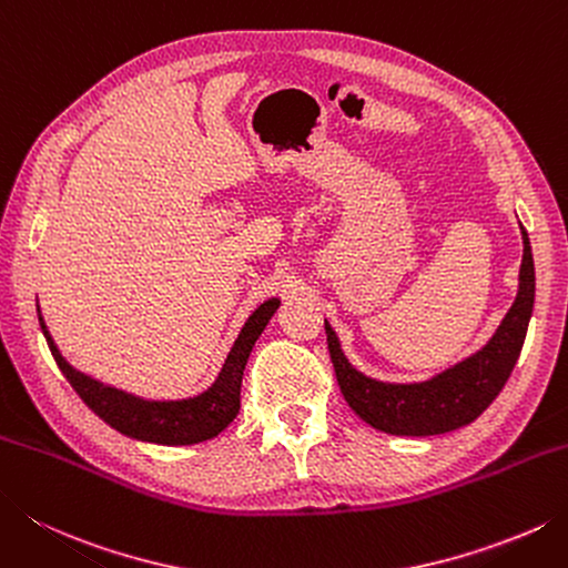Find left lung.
<instances>
[{
  "mask_svg": "<svg viewBox=\"0 0 568 568\" xmlns=\"http://www.w3.org/2000/svg\"><path fill=\"white\" fill-rule=\"evenodd\" d=\"M519 231L525 255H521L519 287L513 307L480 349L433 374L430 379L396 384L366 376L347 359L335 327L325 320L329 357L342 394L354 414L388 436L424 438L473 424L495 402L519 359L535 310V258L525 226L519 224Z\"/></svg>",
  "mask_w": 568,
  "mask_h": 568,
  "instance_id": "obj_1",
  "label": "left lung"
}]
</instances>
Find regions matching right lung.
<instances>
[{
	"label": "right lung",
	"instance_id": "add662e5",
	"mask_svg": "<svg viewBox=\"0 0 568 568\" xmlns=\"http://www.w3.org/2000/svg\"><path fill=\"white\" fill-rule=\"evenodd\" d=\"M277 307H281V297H268L255 307L248 320L243 322L236 342L231 344L216 379L202 394L186 398H144L125 392V388L98 382L65 362L61 349L55 347L47 322H43L41 307L39 325L65 379L83 398L85 406L98 418H103L110 428L128 438L158 443V446H194V443L216 438L239 416L243 369H246L255 342L263 335Z\"/></svg>",
	"mask_w": 568,
	"mask_h": 568
}]
</instances>
